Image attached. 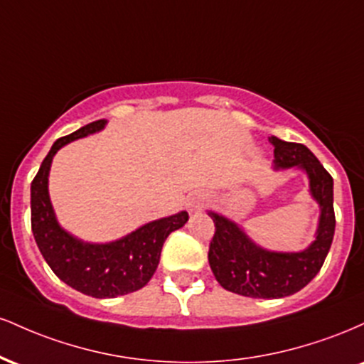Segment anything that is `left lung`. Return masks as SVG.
<instances>
[{
	"label": "left lung",
	"instance_id": "1",
	"mask_svg": "<svg viewBox=\"0 0 364 364\" xmlns=\"http://www.w3.org/2000/svg\"><path fill=\"white\" fill-rule=\"evenodd\" d=\"M274 145L275 168H299L310 178V191L320 205L315 241L304 252H267L225 217L210 212L215 224L208 246V263L224 289L248 298L274 299L301 291L320 272L336 231L333 179L313 152L303 144L269 136Z\"/></svg>",
	"mask_w": 364,
	"mask_h": 364
}]
</instances>
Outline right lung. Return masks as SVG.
Here are the masks:
<instances>
[{"mask_svg": "<svg viewBox=\"0 0 364 364\" xmlns=\"http://www.w3.org/2000/svg\"><path fill=\"white\" fill-rule=\"evenodd\" d=\"M104 124L106 119L92 121L54 141L31 185L32 232L44 260L63 282L92 298H116L141 289L156 272L166 237L188 220L186 212H179L106 245L83 243L63 231L48 193L51 161L63 145L99 132Z\"/></svg>", "mask_w": 364, "mask_h": 364, "instance_id": "obj_1", "label": "right lung"}]
</instances>
